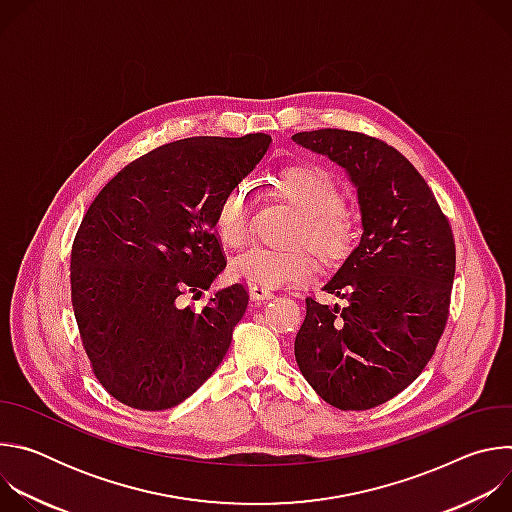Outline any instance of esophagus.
<instances>
[{"mask_svg":"<svg viewBox=\"0 0 512 512\" xmlns=\"http://www.w3.org/2000/svg\"><path fill=\"white\" fill-rule=\"evenodd\" d=\"M271 296H273V289H269V287H265V285H259V283H253V285H251V298H253L255 302L267 300V298H271Z\"/></svg>","mask_w":512,"mask_h":512,"instance_id":"esophagus-1","label":"esophagus"}]
</instances>
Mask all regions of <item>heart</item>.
Instances as JSON below:
<instances>
[{
  "label": "heart",
  "mask_w": 512,
  "mask_h": 512,
  "mask_svg": "<svg viewBox=\"0 0 512 512\" xmlns=\"http://www.w3.org/2000/svg\"><path fill=\"white\" fill-rule=\"evenodd\" d=\"M273 192L298 210V221L289 249L253 247L233 261V273L251 283L277 287L302 281L316 273L318 255L334 261L348 253L356 237V218L340 198L334 178L312 164H291L279 170ZM249 188L237 184L218 202L214 210V231L225 245L239 247L247 239Z\"/></svg>",
  "instance_id": "1"
}]
</instances>
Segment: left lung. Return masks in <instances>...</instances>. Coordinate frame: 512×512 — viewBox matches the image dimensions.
<instances>
[{
  "mask_svg": "<svg viewBox=\"0 0 512 512\" xmlns=\"http://www.w3.org/2000/svg\"><path fill=\"white\" fill-rule=\"evenodd\" d=\"M291 139L346 168L362 214L358 247L324 285L346 304L306 298L296 360L326 403L364 411L407 389L446 330L456 273L452 225L413 164L383 139L348 129Z\"/></svg>",
  "mask_w": 512,
  "mask_h": 512,
  "instance_id": "obj_1",
  "label": "left lung"
}]
</instances>
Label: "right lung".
Segmentation results:
<instances>
[{
    "label": "right lung",
    "mask_w": 512,
    "mask_h": 512,
    "mask_svg": "<svg viewBox=\"0 0 512 512\" xmlns=\"http://www.w3.org/2000/svg\"><path fill=\"white\" fill-rule=\"evenodd\" d=\"M271 137H186L117 172L83 216L70 300L93 375L141 411L188 399L225 358L249 304L245 283L202 310L182 306L227 267L214 210L265 156Z\"/></svg>",
    "instance_id": "1"
}]
</instances>
